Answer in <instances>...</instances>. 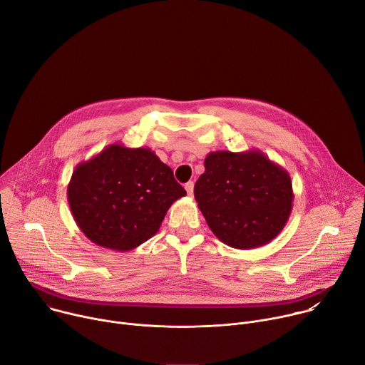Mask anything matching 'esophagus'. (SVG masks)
Listing matches in <instances>:
<instances>
[{
	"mask_svg": "<svg viewBox=\"0 0 365 365\" xmlns=\"http://www.w3.org/2000/svg\"><path fill=\"white\" fill-rule=\"evenodd\" d=\"M185 189H186L187 195L192 196V195H193V182H187V183L185 185Z\"/></svg>",
	"mask_w": 365,
	"mask_h": 365,
	"instance_id": "obj_1",
	"label": "esophagus"
}]
</instances>
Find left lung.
<instances>
[{"mask_svg":"<svg viewBox=\"0 0 365 365\" xmlns=\"http://www.w3.org/2000/svg\"><path fill=\"white\" fill-rule=\"evenodd\" d=\"M195 185V199L211 231L224 244L250 250L274 240L293 206L286 169L259 150L211 151Z\"/></svg>","mask_w":365,"mask_h":365,"instance_id":"8db88e82","label":"left lung"}]
</instances>
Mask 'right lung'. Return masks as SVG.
Here are the masks:
<instances>
[{"label": "right lung", "mask_w": 365, "mask_h": 365, "mask_svg": "<svg viewBox=\"0 0 365 365\" xmlns=\"http://www.w3.org/2000/svg\"><path fill=\"white\" fill-rule=\"evenodd\" d=\"M186 190L151 148L110 144L81 162L68 185L72 217L93 244L128 251L159 231Z\"/></svg>", "instance_id": "right-lung-1"}]
</instances>
